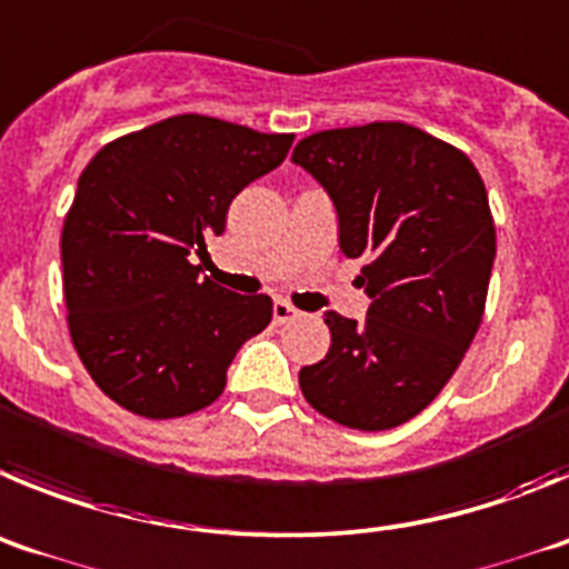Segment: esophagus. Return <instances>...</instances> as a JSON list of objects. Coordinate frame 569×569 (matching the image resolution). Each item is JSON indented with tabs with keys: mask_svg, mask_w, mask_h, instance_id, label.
Listing matches in <instances>:
<instances>
[{
	"mask_svg": "<svg viewBox=\"0 0 569 569\" xmlns=\"http://www.w3.org/2000/svg\"><path fill=\"white\" fill-rule=\"evenodd\" d=\"M272 317H274V322H286V320H291V317H297V309L291 303H286V300H274Z\"/></svg>",
	"mask_w": 569,
	"mask_h": 569,
	"instance_id": "esophagus-1",
	"label": "esophagus"
}]
</instances>
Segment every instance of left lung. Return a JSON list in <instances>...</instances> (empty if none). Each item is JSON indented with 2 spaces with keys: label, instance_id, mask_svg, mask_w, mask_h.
Returning a JSON list of instances; mask_svg holds the SVG:
<instances>
[{
  "label": "left lung",
  "instance_id": "obj_1",
  "mask_svg": "<svg viewBox=\"0 0 569 569\" xmlns=\"http://www.w3.org/2000/svg\"><path fill=\"white\" fill-rule=\"evenodd\" d=\"M337 209L340 249L366 258V320L326 311L329 355L300 368L322 417L388 431L417 417L482 322L496 229L488 189L457 147L402 121L322 130L291 152Z\"/></svg>",
  "mask_w": 569,
  "mask_h": 569
}]
</instances>
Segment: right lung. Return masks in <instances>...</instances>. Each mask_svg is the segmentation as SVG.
I'll use <instances>...</instances> for the list:
<instances>
[{
	"label": "right lung",
	"instance_id": "right-lung-1",
	"mask_svg": "<svg viewBox=\"0 0 569 569\" xmlns=\"http://www.w3.org/2000/svg\"><path fill=\"white\" fill-rule=\"evenodd\" d=\"M291 141L189 112L87 163L61 229L64 303L76 351L112 402L172 419L221 397L240 346L272 320V297L201 280L196 258Z\"/></svg>",
	"mask_w": 569,
	"mask_h": 569
}]
</instances>
